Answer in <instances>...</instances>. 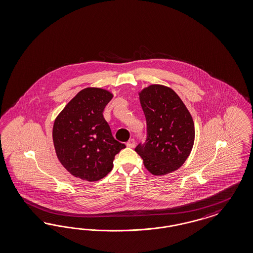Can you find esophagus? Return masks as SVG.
<instances>
[{"label":"esophagus","mask_w":253,"mask_h":253,"mask_svg":"<svg viewBox=\"0 0 253 253\" xmlns=\"http://www.w3.org/2000/svg\"><path fill=\"white\" fill-rule=\"evenodd\" d=\"M135 143H136L135 140H134V139H130V140L126 143V146H127V147H131V148H133V147L135 146Z\"/></svg>","instance_id":"esophagus-1"}]
</instances>
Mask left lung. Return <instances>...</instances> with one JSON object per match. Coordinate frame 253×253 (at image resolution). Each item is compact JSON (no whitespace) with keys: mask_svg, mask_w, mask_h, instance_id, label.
<instances>
[{"mask_svg":"<svg viewBox=\"0 0 253 253\" xmlns=\"http://www.w3.org/2000/svg\"><path fill=\"white\" fill-rule=\"evenodd\" d=\"M140 102L146 120V140L135 151L155 176L177 170L185 163L195 142V125L186 106L171 88L150 85Z\"/></svg>","mask_w":253,"mask_h":253,"instance_id":"8db88e82","label":"left lung"}]
</instances>
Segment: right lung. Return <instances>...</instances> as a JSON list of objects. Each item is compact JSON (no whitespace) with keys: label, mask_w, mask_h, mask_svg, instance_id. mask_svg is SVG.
I'll list each match as a JSON object with an SVG mask.
<instances>
[{"label":"right lung","mask_w":253,"mask_h":253,"mask_svg":"<svg viewBox=\"0 0 253 253\" xmlns=\"http://www.w3.org/2000/svg\"><path fill=\"white\" fill-rule=\"evenodd\" d=\"M112 97L107 89L84 88L55 118V153L73 176L88 181L103 178L111 171L115 155L126 147L113 138L103 116Z\"/></svg>","instance_id":"obj_1"}]
</instances>
